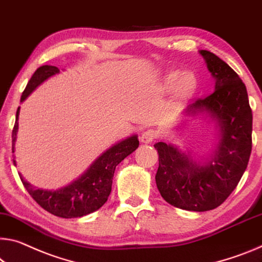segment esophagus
<instances>
[{
    "label": "esophagus",
    "instance_id": "esophagus-1",
    "mask_svg": "<svg viewBox=\"0 0 262 262\" xmlns=\"http://www.w3.org/2000/svg\"><path fill=\"white\" fill-rule=\"evenodd\" d=\"M159 136V133L154 129H147L146 132L142 133L141 135V142L142 143H151L154 140L157 139Z\"/></svg>",
    "mask_w": 262,
    "mask_h": 262
}]
</instances>
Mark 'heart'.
<instances>
[{
	"instance_id": "heart-1",
	"label": "heart",
	"mask_w": 262,
	"mask_h": 262,
	"mask_svg": "<svg viewBox=\"0 0 262 262\" xmlns=\"http://www.w3.org/2000/svg\"><path fill=\"white\" fill-rule=\"evenodd\" d=\"M177 78V74L176 73H172L170 74V76L168 77V82L169 84H172L173 81L176 80ZM193 77L191 76V74H185V76L182 77V79L180 80V82H178V91L182 93H185L188 92V91L191 89V87L193 86Z\"/></svg>"
}]
</instances>
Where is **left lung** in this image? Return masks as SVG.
Masks as SVG:
<instances>
[{
	"label": "left lung",
	"mask_w": 262,
	"mask_h": 262,
	"mask_svg": "<svg viewBox=\"0 0 262 262\" xmlns=\"http://www.w3.org/2000/svg\"><path fill=\"white\" fill-rule=\"evenodd\" d=\"M215 79L214 92L188 107L191 114L207 112L221 126L222 140L212 160L197 164L171 144L156 143L159 169L155 180L164 201L188 211L213 210L238 185L252 151L253 115L246 86L214 53L201 50Z\"/></svg>",
	"instance_id": "left-lung-1"
}]
</instances>
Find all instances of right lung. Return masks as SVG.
<instances>
[{
    "label": "right lung",
    "mask_w": 262,
    "mask_h": 262,
    "mask_svg": "<svg viewBox=\"0 0 262 262\" xmlns=\"http://www.w3.org/2000/svg\"><path fill=\"white\" fill-rule=\"evenodd\" d=\"M58 72L59 69L56 66L43 65L37 69L29 80L26 90L23 91L20 101L26 100L28 95L45 79ZM18 114L19 107L16 112V121L12 129V152H14L16 132L18 128ZM138 147L139 140L136 135L121 141L103 152L77 181L55 191L36 189L24 181L19 173L18 175L30 196L48 212L61 218L82 217L99 210L107 202L112 191V182H113L116 165ZM14 164L16 165L15 161Z\"/></svg>",
    "instance_id": "obj_1"
}]
</instances>
